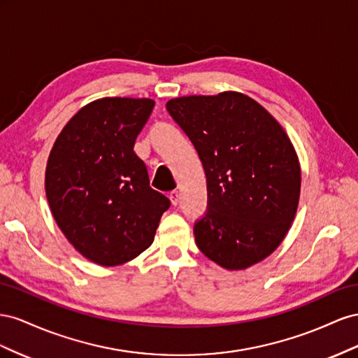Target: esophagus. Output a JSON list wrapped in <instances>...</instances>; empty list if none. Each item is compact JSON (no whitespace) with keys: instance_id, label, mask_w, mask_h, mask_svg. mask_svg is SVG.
Masks as SVG:
<instances>
[{"instance_id":"1","label":"esophagus","mask_w":358,"mask_h":358,"mask_svg":"<svg viewBox=\"0 0 358 358\" xmlns=\"http://www.w3.org/2000/svg\"><path fill=\"white\" fill-rule=\"evenodd\" d=\"M169 199H171V202H172V206H177L178 201H180V192H178V190H172V192L169 193Z\"/></svg>"}]
</instances>
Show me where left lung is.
Returning <instances> with one entry per match:
<instances>
[{
    "mask_svg": "<svg viewBox=\"0 0 358 358\" xmlns=\"http://www.w3.org/2000/svg\"><path fill=\"white\" fill-rule=\"evenodd\" d=\"M166 109L206 171L208 207L193 229L196 246L227 270L265 259L288 234L300 199V162L283 127L237 91L171 99Z\"/></svg>",
    "mask_w": 358,
    "mask_h": 358,
    "instance_id": "8db88e82",
    "label": "left lung"
}]
</instances>
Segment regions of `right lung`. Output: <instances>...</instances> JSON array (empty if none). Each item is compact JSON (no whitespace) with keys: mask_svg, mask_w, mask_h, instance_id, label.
<instances>
[{"mask_svg":"<svg viewBox=\"0 0 358 358\" xmlns=\"http://www.w3.org/2000/svg\"><path fill=\"white\" fill-rule=\"evenodd\" d=\"M151 99L103 97L80 108L49 152L45 190L69 243L88 261L114 267L151 246L171 202L150 187L135 141Z\"/></svg>","mask_w":358,"mask_h":358,"instance_id":"right-lung-1","label":"right lung"}]
</instances>
